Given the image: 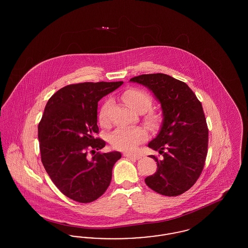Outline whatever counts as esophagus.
I'll use <instances>...</instances> for the list:
<instances>
[{"instance_id":"obj_1","label":"esophagus","mask_w":248,"mask_h":248,"mask_svg":"<svg viewBox=\"0 0 248 248\" xmlns=\"http://www.w3.org/2000/svg\"><path fill=\"white\" fill-rule=\"evenodd\" d=\"M124 156H125V157H127V158H130V159H136V160L140 158V155H137V154H124Z\"/></svg>"}]
</instances>
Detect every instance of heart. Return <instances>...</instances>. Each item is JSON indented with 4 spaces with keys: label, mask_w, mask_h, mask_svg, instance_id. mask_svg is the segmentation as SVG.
I'll return each instance as SVG.
<instances>
[{
    "label": "heart",
    "mask_w": 248,
    "mask_h": 248,
    "mask_svg": "<svg viewBox=\"0 0 248 248\" xmlns=\"http://www.w3.org/2000/svg\"><path fill=\"white\" fill-rule=\"evenodd\" d=\"M122 100L131 109L138 113H144L148 111L154 103L153 97L139 88H130L124 91L121 95ZM112 105V100L108 98L99 109L98 120L102 125L108 124V112ZM146 124L152 129H158L161 125L162 118L159 114L154 111L148 112L144 118ZM148 138V133L143 127H131V128H117L111 135L109 141L112 147L124 152H133L137 147L145 141Z\"/></svg>",
    "instance_id": "obj_1"
}]
</instances>
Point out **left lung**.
Segmentation results:
<instances>
[{
    "mask_svg": "<svg viewBox=\"0 0 248 248\" xmlns=\"http://www.w3.org/2000/svg\"><path fill=\"white\" fill-rule=\"evenodd\" d=\"M130 82L148 87L163 110L161 130L148 144L163 159L151 155L157 171L145 182L162 195H180L200 177L207 154L208 128L202 104L186 83L164 73L142 74Z\"/></svg>",
    "mask_w": 248,
    "mask_h": 248,
    "instance_id": "left-lung-1",
    "label": "left lung"
}]
</instances>
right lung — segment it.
<instances>
[{"label":"right lung","mask_w":248,"mask_h":248,"mask_svg":"<svg viewBox=\"0 0 248 248\" xmlns=\"http://www.w3.org/2000/svg\"><path fill=\"white\" fill-rule=\"evenodd\" d=\"M123 83L70 84L53 94L45 108L38 125L42 163L58 189L73 201L94 202L109 186L113 165L122 155L96 153L106 145L94 137L98 133L97 102Z\"/></svg>","instance_id":"obj_1"}]
</instances>
